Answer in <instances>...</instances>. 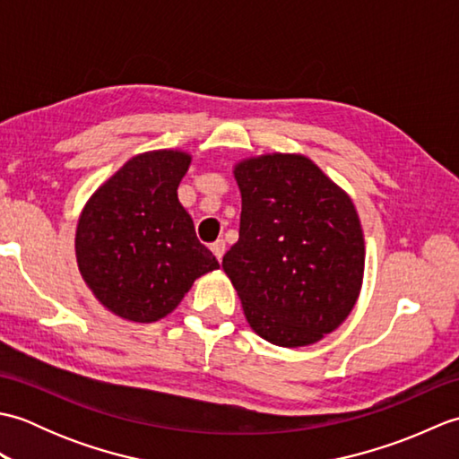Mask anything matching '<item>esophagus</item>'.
Masks as SVG:
<instances>
[{
    "mask_svg": "<svg viewBox=\"0 0 459 459\" xmlns=\"http://www.w3.org/2000/svg\"><path fill=\"white\" fill-rule=\"evenodd\" d=\"M211 252L214 256H217V260L221 262L222 256H224V240H214L211 245Z\"/></svg>",
    "mask_w": 459,
    "mask_h": 459,
    "instance_id": "obj_1",
    "label": "esophagus"
}]
</instances>
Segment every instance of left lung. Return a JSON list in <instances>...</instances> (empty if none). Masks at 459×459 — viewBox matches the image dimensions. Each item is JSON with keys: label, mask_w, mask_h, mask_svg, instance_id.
<instances>
[{"label": "left lung", "mask_w": 459, "mask_h": 459, "mask_svg": "<svg viewBox=\"0 0 459 459\" xmlns=\"http://www.w3.org/2000/svg\"><path fill=\"white\" fill-rule=\"evenodd\" d=\"M238 242L222 258L247 321L268 343L306 347L335 331L363 286L365 238L353 201L301 153L235 165Z\"/></svg>", "instance_id": "8db88e82"}]
</instances>
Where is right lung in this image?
Returning <instances> with one entry per match:
<instances>
[{
	"instance_id": "add662e5",
	"label": "right lung",
	"mask_w": 459,
	"mask_h": 459,
	"mask_svg": "<svg viewBox=\"0 0 459 459\" xmlns=\"http://www.w3.org/2000/svg\"><path fill=\"white\" fill-rule=\"evenodd\" d=\"M189 165L191 155L181 150L134 155L81 212L74 237L81 276L94 298L126 321L163 319L195 280L219 268L178 197Z\"/></svg>"
}]
</instances>
